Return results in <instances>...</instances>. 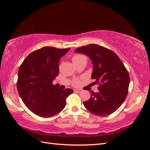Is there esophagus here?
<instances>
[{"label": "esophagus", "mask_w": 150, "mask_h": 150, "mask_svg": "<svg viewBox=\"0 0 150 150\" xmlns=\"http://www.w3.org/2000/svg\"><path fill=\"white\" fill-rule=\"evenodd\" d=\"M82 91H83V90L81 89H74V91H75V92H77V93H78L82 92Z\"/></svg>", "instance_id": "34e87169"}]
</instances>
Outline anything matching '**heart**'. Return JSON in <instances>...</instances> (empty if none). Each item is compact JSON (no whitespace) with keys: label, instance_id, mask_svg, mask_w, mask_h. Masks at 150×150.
<instances>
[{"label":"heart","instance_id":"b5f03b06","mask_svg":"<svg viewBox=\"0 0 150 150\" xmlns=\"http://www.w3.org/2000/svg\"><path fill=\"white\" fill-rule=\"evenodd\" d=\"M72 61H73L74 64H77V63H79V62H82V61H85V62H87L88 57H86L85 55H83V54H74L73 56H72ZM79 83H80L79 81L78 80V79H76V80L73 81V83H72V85H73V86H78L79 84Z\"/></svg>","mask_w":150,"mask_h":150}]
</instances>
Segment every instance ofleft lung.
<instances>
[{
	"label": "left lung",
	"mask_w": 150,
	"mask_h": 150,
	"mask_svg": "<svg viewBox=\"0 0 150 150\" xmlns=\"http://www.w3.org/2000/svg\"><path fill=\"white\" fill-rule=\"evenodd\" d=\"M89 57L93 64L91 78L98 84L99 91H92L89 100L83 103L93 114L106 116L116 111L128 93L129 76L119 57L111 50L97 44H89L75 49Z\"/></svg>",
	"instance_id": "obj_1"
}]
</instances>
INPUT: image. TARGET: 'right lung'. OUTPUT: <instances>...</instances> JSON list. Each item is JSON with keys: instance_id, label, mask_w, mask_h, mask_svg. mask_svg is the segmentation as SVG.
Masks as SVG:
<instances>
[{"instance_id": "add662e5", "label": "right lung", "mask_w": 150, "mask_h": 150, "mask_svg": "<svg viewBox=\"0 0 150 150\" xmlns=\"http://www.w3.org/2000/svg\"><path fill=\"white\" fill-rule=\"evenodd\" d=\"M70 48L44 47L31 52L18 71L17 87L22 101L30 111L40 117H50L66 105L71 89L61 90L52 84L59 74V63Z\"/></svg>"}]
</instances>
